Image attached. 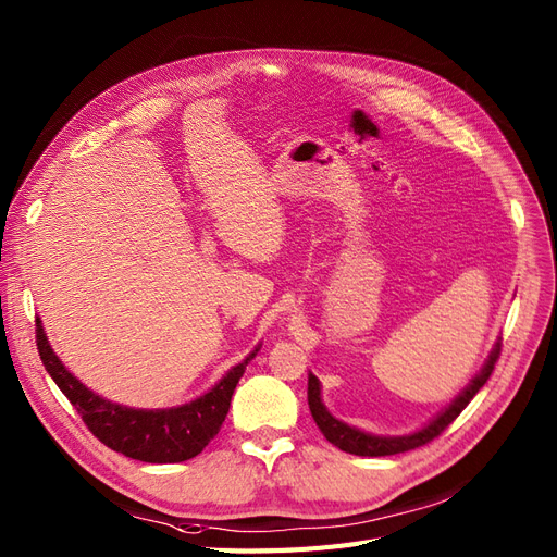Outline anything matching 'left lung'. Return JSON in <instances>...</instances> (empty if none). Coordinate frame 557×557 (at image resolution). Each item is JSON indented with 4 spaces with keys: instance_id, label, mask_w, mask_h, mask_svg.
Instances as JSON below:
<instances>
[{
    "instance_id": "1",
    "label": "left lung",
    "mask_w": 557,
    "mask_h": 557,
    "mask_svg": "<svg viewBox=\"0 0 557 557\" xmlns=\"http://www.w3.org/2000/svg\"><path fill=\"white\" fill-rule=\"evenodd\" d=\"M499 351H502V343L497 339L491 356H488V361L483 363L481 372L474 376V380L468 386H465L460 396L451 405H448L442 411V414H437L425 428L417 430V433H411V435L380 437V435H370V433H363V430H356V428H351L343 421H337L331 414V411L324 407V403H321L319 380L310 372V376H308V405H310V411H312V419L333 446L343 448V451L354 454V456H396V454H403V451H411V448H419V446L428 444L430 440H435L437 435H442L444 430L456 421L460 411L468 407L470 400L476 396L479 388L488 382V376L493 374L495 363L499 358Z\"/></svg>"
}]
</instances>
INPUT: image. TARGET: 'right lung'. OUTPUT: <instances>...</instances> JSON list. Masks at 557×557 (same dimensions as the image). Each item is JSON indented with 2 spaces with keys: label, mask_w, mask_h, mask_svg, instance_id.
I'll return each instance as SVG.
<instances>
[{
  "label": "right lung",
  "mask_w": 557,
  "mask_h": 557,
  "mask_svg": "<svg viewBox=\"0 0 557 557\" xmlns=\"http://www.w3.org/2000/svg\"><path fill=\"white\" fill-rule=\"evenodd\" d=\"M37 349L52 382L76 407L89 433L113 451L143 462H183L199 456L208 442L220 433L233 391L247 363L259 351L257 347L243 363L231 368L220 384L187 405L171 409H134L106 400L81 384L50 349L41 319H37Z\"/></svg>",
  "instance_id": "right-lung-1"
}]
</instances>
